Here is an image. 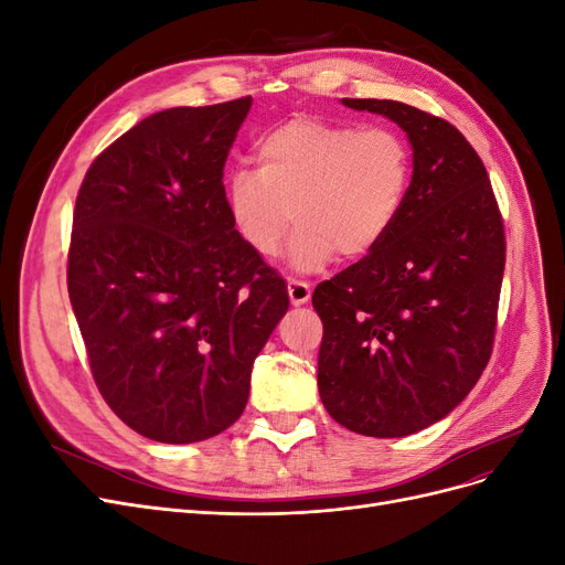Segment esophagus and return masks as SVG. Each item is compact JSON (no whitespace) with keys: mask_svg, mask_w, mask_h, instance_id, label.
<instances>
[{"mask_svg":"<svg viewBox=\"0 0 565 565\" xmlns=\"http://www.w3.org/2000/svg\"><path fill=\"white\" fill-rule=\"evenodd\" d=\"M287 295H289V301H292L295 306H301L311 299V285L292 278L287 282Z\"/></svg>","mask_w":565,"mask_h":565,"instance_id":"1","label":"esophagus"}]
</instances>
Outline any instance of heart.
Instances as JSON below:
<instances>
[{"label": "heart", "mask_w": 565, "mask_h": 565, "mask_svg": "<svg viewBox=\"0 0 565 565\" xmlns=\"http://www.w3.org/2000/svg\"><path fill=\"white\" fill-rule=\"evenodd\" d=\"M254 169H237L226 188L228 216L262 259L276 254L292 221L297 270H316L339 252L363 259L396 224L413 179V152L393 127L299 115L266 131Z\"/></svg>", "instance_id": "obj_1"}]
</instances>
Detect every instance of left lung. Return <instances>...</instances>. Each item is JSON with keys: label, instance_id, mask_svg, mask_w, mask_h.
Returning <instances> with one entry per match:
<instances>
[{"label": "left lung", "instance_id": "8db88e82", "mask_svg": "<svg viewBox=\"0 0 565 565\" xmlns=\"http://www.w3.org/2000/svg\"><path fill=\"white\" fill-rule=\"evenodd\" d=\"M344 106L407 134L413 181L384 243L316 287L318 391L347 429L401 438L446 417L490 361L504 221L483 160L448 119L401 100Z\"/></svg>", "mask_w": 565, "mask_h": 565}]
</instances>
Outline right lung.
Instances as JSON below:
<instances>
[{"label":"right lung","mask_w":565,"mask_h":565,"mask_svg":"<svg viewBox=\"0 0 565 565\" xmlns=\"http://www.w3.org/2000/svg\"><path fill=\"white\" fill-rule=\"evenodd\" d=\"M252 96L141 119L92 162L67 295L113 413L160 443L243 415L254 358L285 316V280L235 233L224 167Z\"/></svg>","instance_id":"right-lung-1"}]
</instances>
